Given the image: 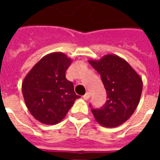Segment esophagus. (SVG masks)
Returning a JSON list of instances; mask_svg holds the SVG:
<instances>
[{
  "label": "esophagus",
  "instance_id": "obj_1",
  "mask_svg": "<svg viewBox=\"0 0 160 160\" xmlns=\"http://www.w3.org/2000/svg\"><path fill=\"white\" fill-rule=\"evenodd\" d=\"M90 97H91L90 92H87V93L85 94V95L83 96V98L84 99H86V100H88V99L90 98Z\"/></svg>",
  "mask_w": 160,
  "mask_h": 160
}]
</instances>
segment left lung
Wrapping results in <instances>:
<instances>
[{
	"mask_svg": "<svg viewBox=\"0 0 160 160\" xmlns=\"http://www.w3.org/2000/svg\"><path fill=\"white\" fill-rule=\"evenodd\" d=\"M88 62L100 74L107 93L104 106L92 110L94 118L103 127H118L137 108L143 87L142 79L126 60L114 54Z\"/></svg>",
	"mask_w": 160,
	"mask_h": 160,
	"instance_id": "obj_1",
	"label": "left lung"
}]
</instances>
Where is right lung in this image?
Segmentation results:
<instances>
[{
    "mask_svg": "<svg viewBox=\"0 0 160 160\" xmlns=\"http://www.w3.org/2000/svg\"><path fill=\"white\" fill-rule=\"evenodd\" d=\"M72 62L64 53H50L41 58L24 78V100L30 113L40 122H60L80 98L65 75Z\"/></svg>",
    "mask_w": 160,
    "mask_h": 160,
    "instance_id": "obj_1",
    "label": "right lung"
}]
</instances>
